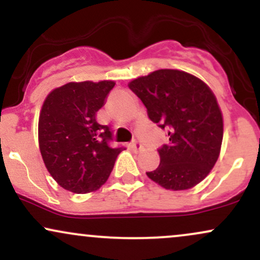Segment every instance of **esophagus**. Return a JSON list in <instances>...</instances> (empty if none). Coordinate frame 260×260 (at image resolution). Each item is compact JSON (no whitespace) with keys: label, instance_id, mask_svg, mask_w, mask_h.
<instances>
[{"label":"esophagus","instance_id":"esophagus-1","mask_svg":"<svg viewBox=\"0 0 260 260\" xmlns=\"http://www.w3.org/2000/svg\"><path fill=\"white\" fill-rule=\"evenodd\" d=\"M131 148H132L133 151H136V153H138V151H140V150H142V149H143V145L140 144L138 140H133V142L131 143Z\"/></svg>","mask_w":260,"mask_h":260}]
</instances>
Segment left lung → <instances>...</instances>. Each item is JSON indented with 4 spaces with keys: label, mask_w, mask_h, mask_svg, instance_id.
<instances>
[{
    "label": "left lung",
    "mask_w": 260,
    "mask_h": 260,
    "mask_svg": "<svg viewBox=\"0 0 260 260\" xmlns=\"http://www.w3.org/2000/svg\"><path fill=\"white\" fill-rule=\"evenodd\" d=\"M129 89L154 123L168 131L160 165L147 172L161 187L183 190L202 182L215 165L222 143V113L210 88L192 74L159 70L132 80Z\"/></svg>",
    "instance_id": "1"
}]
</instances>
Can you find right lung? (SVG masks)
Instances as JSON below:
<instances>
[{"label":"right lung","instance_id":"obj_1","mask_svg":"<svg viewBox=\"0 0 260 260\" xmlns=\"http://www.w3.org/2000/svg\"><path fill=\"white\" fill-rule=\"evenodd\" d=\"M112 80L67 83L47 95L39 117V147L53 180L77 193L96 190L107 181L123 147L111 148L112 132L98 123Z\"/></svg>","mask_w":260,"mask_h":260}]
</instances>
